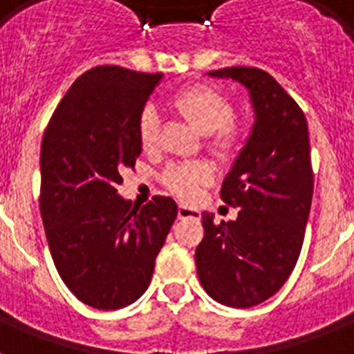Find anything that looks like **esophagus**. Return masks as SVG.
I'll return each instance as SVG.
<instances>
[{"label":"esophagus","mask_w":354,"mask_h":354,"mask_svg":"<svg viewBox=\"0 0 354 354\" xmlns=\"http://www.w3.org/2000/svg\"><path fill=\"white\" fill-rule=\"evenodd\" d=\"M178 218H200V211L189 205H178Z\"/></svg>","instance_id":"1"}]
</instances>
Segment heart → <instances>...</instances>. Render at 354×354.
<instances>
[{
	"label": "heart",
	"mask_w": 354,
	"mask_h": 354,
	"mask_svg": "<svg viewBox=\"0 0 354 354\" xmlns=\"http://www.w3.org/2000/svg\"><path fill=\"white\" fill-rule=\"evenodd\" d=\"M172 108L196 132L209 138L207 145L216 156H227L239 139V127L232 121L233 106L226 95L209 86H193L172 99ZM160 119L154 108H145L138 119V138L143 150H152L158 143ZM215 178V169L207 161L172 163L163 172V183L174 196L193 200L204 185Z\"/></svg>",
	"instance_id": "heart-1"
}]
</instances>
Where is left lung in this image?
Instances as JSON below:
<instances>
[{"label":"left lung","instance_id":"8db88e82","mask_svg":"<svg viewBox=\"0 0 354 354\" xmlns=\"http://www.w3.org/2000/svg\"><path fill=\"white\" fill-rule=\"evenodd\" d=\"M207 75L241 82L255 121L221 189L239 216L215 224L211 213H202L204 239L194 261L215 301L248 308L285 285L301 252L314 191L307 119L263 69L235 66Z\"/></svg>","mask_w":354,"mask_h":354}]
</instances>
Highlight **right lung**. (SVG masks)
I'll return each mask as SVG.
<instances>
[{
  "instance_id": "right-lung-1",
  "label": "right lung",
  "mask_w": 354,
  "mask_h": 354,
  "mask_svg": "<svg viewBox=\"0 0 354 354\" xmlns=\"http://www.w3.org/2000/svg\"><path fill=\"white\" fill-rule=\"evenodd\" d=\"M161 73L97 66L75 80L47 124L40 152V213L58 274L77 299L101 310L149 288L178 205L143 207L118 194L141 154L138 119Z\"/></svg>"
}]
</instances>
